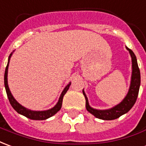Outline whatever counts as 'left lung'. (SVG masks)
<instances>
[{"mask_svg": "<svg viewBox=\"0 0 146 146\" xmlns=\"http://www.w3.org/2000/svg\"><path fill=\"white\" fill-rule=\"evenodd\" d=\"M126 48L129 51V53L131 56V62H132V73H131V84L128 90V92L123 100L121 101L119 104L115 105L114 107L108 109L100 110L96 108H92L89 104V101L85 94L84 90H82V93L86 99V108L90 113L94 115L95 117L98 118L103 120H112L117 118L120 117L121 115L126 114L127 112L130 111L131 108L134 106V104L137 100L139 88L141 85V75H140V70L137 65V58L134 55L133 51L127 47Z\"/></svg>", "mask_w": 146, "mask_h": 146, "instance_id": "obj_1", "label": "left lung"}]
</instances>
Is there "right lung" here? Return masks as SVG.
<instances>
[{
	"label": "right lung",
	"mask_w": 146,
	"mask_h": 146,
	"mask_svg": "<svg viewBox=\"0 0 146 146\" xmlns=\"http://www.w3.org/2000/svg\"><path fill=\"white\" fill-rule=\"evenodd\" d=\"M14 52V51H13ZM13 52H12L9 57V60H8V64H7V67L5 68V90H6V93H7V96H8V98H9V102L10 104L12 106V108L15 109V111L18 112L19 114L23 115H24L28 119H34V120H45V119H47L48 118L52 117V115H54L57 111H59L60 110V108L62 107V102H63V98L64 94L67 93V91L68 90V89L71 86V82H70L68 83L65 88L64 89V90L62 91L61 94L60 96V98H59L58 102L56 103V104L55 105L54 107H52L50 109H48V110H45V111H33V110H31V109H28V108L23 107L22 104H20L19 103L18 101L15 100L14 97L12 96V93L10 91L9 87V84H8V71H9V61H10V58L12 56V55Z\"/></svg>",
	"instance_id": "obj_1"
}]
</instances>
